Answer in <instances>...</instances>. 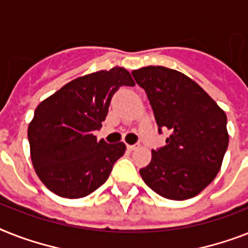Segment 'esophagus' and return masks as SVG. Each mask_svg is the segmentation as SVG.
I'll list each match as a JSON object with an SVG mask.
<instances>
[{"label":"esophagus","instance_id":"esophagus-1","mask_svg":"<svg viewBox=\"0 0 248 248\" xmlns=\"http://www.w3.org/2000/svg\"><path fill=\"white\" fill-rule=\"evenodd\" d=\"M140 148V144H134V145H127V149L130 150V152H132V150H136V149Z\"/></svg>","mask_w":248,"mask_h":248}]
</instances>
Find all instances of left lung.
Wrapping results in <instances>:
<instances>
[{"label": "left lung", "instance_id": "1", "mask_svg": "<svg viewBox=\"0 0 248 248\" xmlns=\"http://www.w3.org/2000/svg\"><path fill=\"white\" fill-rule=\"evenodd\" d=\"M145 90L159 132L170 130L166 146L152 150L140 170L144 182L170 200H187L213 182L228 148L227 116L188 76L163 66L132 71Z\"/></svg>", "mask_w": 248, "mask_h": 248}]
</instances>
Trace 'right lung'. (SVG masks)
<instances>
[{"instance_id":"obj_1","label":"right lung","mask_w":248,"mask_h":248,"mask_svg":"<svg viewBox=\"0 0 248 248\" xmlns=\"http://www.w3.org/2000/svg\"><path fill=\"white\" fill-rule=\"evenodd\" d=\"M122 85L135 82L126 68L116 66L72 80L37 107L28 128L30 156L39 180L53 194L88 196L108 180L124 154V142L96 141L93 135Z\"/></svg>"}]
</instances>
